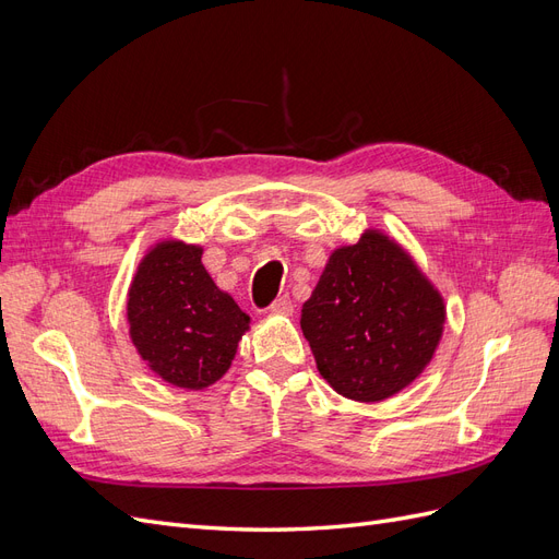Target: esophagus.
<instances>
[{"label": "esophagus", "mask_w": 559, "mask_h": 559, "mask_svg": "<svg viewBox=\"0 0 559 559\" xmlns=\"http://www.w3.org/2000/svg\"><path fill=\"white\" fill-rule=\"evenodd\" d=\"M270 312L275 314H292L294 312V302L289 296H280L273 306H270Z\"/></svg>", "instance_id": "1"}]
</instances>
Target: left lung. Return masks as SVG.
Here are the masks:
<instances>
[{
  "label": "left lung",
  "mask_w": 559,
  "mask_h": 559,
  "mask_svg": "<svg viewBox=\"0 0 559 559\" xmlns=\"http://www.w3.org/2000/svg\"><path fill=\"white\" fill-rule=\"evenodd\" d=\"M443 324L441 292L408 251L376 228L331 251L300 310L321 378L359 403L394 396L425 373Z\"/></svg>",
  "instance_id": "1"
}]
</instances>
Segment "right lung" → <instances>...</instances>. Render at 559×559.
I'll use <instances>...</instances> for the list:
<instances>
[{
    "instance_id": "add662e5",
    "label": "right lung",
    "mask_w": 559,
    "mask_h": 559,
    "mask_svg": "<svg viewBox=\"0 0 559 559\" xmlns=\"http://www.w3.org/2000/svg\"><path fill=\"white\" fill-rule=\"evenodd\" d=\"M130 341L167 384L205 389L230 368L249 314L202 265V247L158 240L128 289Z\"/></svg>"
}]
</instances>
